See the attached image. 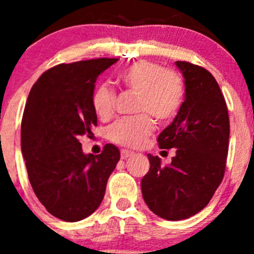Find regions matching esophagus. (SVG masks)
<instances>
[{
	"label": "esophagus",
	"instance_id": "obj_1",
	"mask_svg": "<svg viewBox=\"0 0 254 254\" xmlns=\"http://www.w3.org/2000/svg\"><path fill=\"white\" fill-rule=\"evenodd\" d=\"M132 155H133V152L129 151V150H122V151H121V159L126 160V159L131 158Z\"/></svg>",
	"mask_w": 254,
	"mask_h": 254
}]
</instances>
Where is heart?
Wrapping results in <instances>:
<instances>
[{"instance_id":"b5f03b06","label":"heart","mask_w":254,"mask_h":254,"mask_svg":"<svg viewBox=\"0 0 254 254\" xmlns=\"http://www.w3.org/2000/svg\"><path fill=\"white\" fill-rule=\"evenodd\" d=\"M125 89L138 94L134 118L117 121L108 129V138L122 147L137 149L145 145L155 128V122L172 121L185 100V81L176 69L163 68L150 61H138L126 67L117 77ZM117 96L108 85H100L91 98L94 112L100 120L112 118Z\"/></svg>"}]
</instances>
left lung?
<instances>
[{"mask_svg": "<svg viewBox=\"0 0 254 254\" xmlns=\"http://www.w3.org/2000/svg\"><path fill=\"white\" fill-rule=\"evenodd\" d=\"M185 77L186 99L177 117L158 137L160 149H176L163 167L149 154L150 169L141 181L142 197L163 219H188L207 206L224 178L229 150L228 107L207 69L177 61Z\"/></svg>", "mask_w": 254, "mask_h": 254, "instance_id": "8db88e82", "label": "left lung"}]
</instances>
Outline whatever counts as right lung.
Instances as JSON below:
<instances>
[{
  "label": "right lung",
  "instance_id": "right-lung-1",
  "mask_svg": "<svg viewBox=\"0 0 254 254\" xmlns=\"http://www.w3.org/2000/svg\"><path fill=\"white\" fill-rule=\"evenodd\" d=\"M117 58L61 64L33 85L21 121V151L29 182L49 214L73 223L102 203L107 182L120 161L118 147L85 155L81 136L96 126L91 98L98 76Z\"/></svg>",
  "mask_w": 254,
  "mask_h": 254
}]
</instances>
